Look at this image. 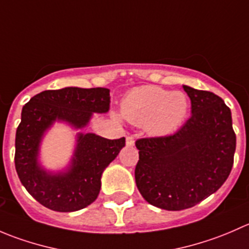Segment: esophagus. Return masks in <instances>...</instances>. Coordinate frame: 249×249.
Returning a JSON list of instances; mask_svg holds the SVG:
<instances>
[{
    "mask_svg": "<svg viewBox=\"0 0 249 249\" xmlns=\"http://www.w3.org/2000/svg\"><path fill=\"white\" fill-rule=\"evenodd\" d=\"M135 144V140L132 136H126V145H129V147H132V145Z\"/></svg>",
    "mask_w": 249,
    "mask_h": 249,
    "instance_id": "esophagus-1",
    "label": "esophagus"
}]
</instances>
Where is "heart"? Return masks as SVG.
Instances as JSON below:
<instances>
[{
    "mask_svg": "<svg viewBox=\"0 0 249 249\" xmlns=\"http://www.w3.org/2000/svg\"><path fill=\"white\" fill-rule=\"evenodd\" d=\"M188 108L187 95L157 85L135 88L122 101L123 117L157 136L175 131L184 122Z\"/></svg>",
    "mask_w": 249,
    "mask_h": 249,
    "instance_id": "b5f03b06",
    "label": "heart"
}]
</instances>
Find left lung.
<instances>
[{
	"mask_svg": "<svg viewBox=\"0 0 249 249\" xmlns=\"http://www.w3.org/2000/svg\"><path fill=\"white\" fill-rule=\"evenodd\" d=\"M192 117L173 135L136 141L135 179L155 207L180 211L217 192L231 172L236 149L230 108L211 91L188 85Z\"/></svg>",
	"mask_w": 249,
	"mask_h": 249,
	"instance_id": "left-lung-1",
	"label": "left lung"
}]
</instances>
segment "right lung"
Returning a JSON list of instances; mask_svg holds the SVG:
<instances>
[{"label":"right lung","mask_w":249,"mask_h":249,"mask_svg":"<svg viewBox=\"0 0 249 249\" xmlns=\"http://www.w3.org/2000/svg\"><path fill=\"white\" fill-rule=\"evenodd\" d=\"M109 102L106 88L69 87L39 92L22 107L16 135V170L21 184L44 207L74 212L96 200L102 172L125 145V137L107 140L79 132L71 164L59 173L48 172L39 165V144L54 122L61 120L82 129L92 113L108 112Z\"/></svg>","instance_id":"1"}]
</instances>
